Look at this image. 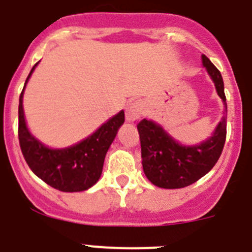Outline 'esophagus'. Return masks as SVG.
I'll use <instances>...</instances> for the list:
<instances>
[{"mask_svg":"<svg viewBox=\"0 0 252 252\" xmlns=\"http://www.w3.org/2000/svg\"><path fill=\"white\" fill-rule=\"evenodd\" d=\"M144 103L141 101H132L126 108V120L127 121H136L144 115Z\"/></svg>","mask_w":252,"mask_h":252,"instance_id":"esophagus-1","label":"esophagus"}]
</instances>
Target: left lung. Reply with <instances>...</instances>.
I'll list each match as a JSON object with an SVG mask.
<instances>
[{
	"instance_id": "left-lung-1",
	"label": "left lung",
	"mask_w": 252,
	"mask_h": 252,
	"mask_svg": "<svg viewBox=\"0 0 252 252\" xmlns=\"http://www.w3.org/2000/svg\"><path fill=\"white\" fill-rule=\"evenodd\" d=\"M202 60L227 111L221 73L206 55H202ZM137 130L146 178L160 188L177 189L195 183L216 165L226 141L227 122L223 116L213 136L197 146L179 145L160 126L149 120H142Z\"/></svg>"
}]
</instances>
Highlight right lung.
Returning <instances> with one entry per match:
<instances>
[{
	"mask_svg": "<svg viewBox=\"0 0 252 252\" xmlns=\"http://www.w3.org/2000/svg\"><path fill=\"white\" fill-rule=\"evenodd\" d=\"M34 69L35 66L26 78L25 86ZM24 90L20 94L19 103V142L31 170L46 184L62 192H82L94 186L102 174L107 150L115 140L120 126L125 122L124 111L77 145L51 150L31 136L26 127L22 110Z\"/></svg>",
	"mask_w": 252,
	"mask_h": 252,
	"instance_id": "1",
	"label": "right lung"
}]
</instances>
